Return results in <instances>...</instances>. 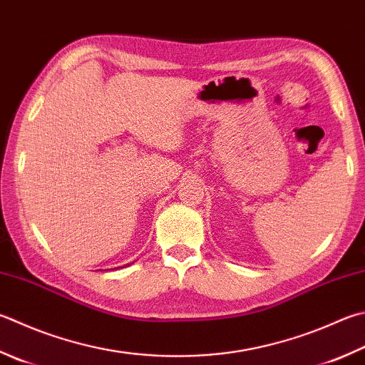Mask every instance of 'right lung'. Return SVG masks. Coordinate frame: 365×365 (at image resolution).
<instances>
[{"label":"right lung","mask_w":365,"mask_h":365,"mask_svg":"<svg viewBox=\"0 0 365 365\" xmlns=\"http://www.w3.org/2000/svg\"><path fill=\"white\" fill-rule=\"evenodd\" d=\"M125 267H127V265H125Z\"/></svg>","instance_id":"obj_1"}]
</instances>
